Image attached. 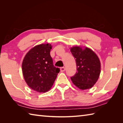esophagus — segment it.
Wrapping results in <instances>:
<instances>
[{"label":"esophagus","instance_id":"1","mask_svg":"<svg viewBox=\"0 0 123 123\" xmlns=\"http://www.w3.org/2000/svg\"><path fill=\"white\" fill-rule=\"evenodd\" d=\"M65 70H66V69H65L64 67H61V68H60V71H61V72H64Z\"/></svg>","mask_w":123,"mask_h":123}]
</instances>
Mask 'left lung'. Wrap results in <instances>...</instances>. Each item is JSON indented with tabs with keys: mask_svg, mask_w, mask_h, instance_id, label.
<instances>
[{
	"mask_svg": "<svg viewBox=\"0 0 123 123\" xmlns=\"http://www.w3.org/2000/svg\"><path fill=\"white\" fill-rule=\"evenodd\" d=\"M70 51L77 67V72L71 77L73 83L81 90L92 87L100 74V62L98 56L88 48L74 46Z\"/></svg>",
	"mask_w": 123,
	"mask_h": 123,
	"instance_id": "8db88e82",
	"label": "left lung"
}]
</instances>
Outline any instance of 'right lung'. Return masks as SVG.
Segmentation results:
<instances>
[{"instance_id":"right-lung-1","label":"right lung","mask_w":123,"mask_h":123,"mask_svg":"<svg viewBox=\"0 0 123 123\" xmlns=\"http://www.w3.org/2000/svg\"><path fill=\"white\" fill-rule=\"evenodd\" d=\"M49 44L36 45L27 52L22 63V71L27 85L38 92H46L51 88L60 72L54 66L50 55Z\"/></svg>"}]
</instances>
